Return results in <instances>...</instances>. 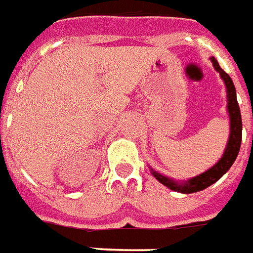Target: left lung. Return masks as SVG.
<instances>
[{"label":"left lung","mask_w":253,"mask_h":253,"mask_svg":"<svg viewBox=\"0 0 253 253\" xmlns=\"http://www.w3.org/2000/svg\"><path fill=\"white\" fill-rule=\"evenodd\" d=\"M211 61L213 64L214 69L220 73L221 79L224 80L225 86H227L228 113H229V120H231V133H229V140H228L227 148H225L223 157L211 169H208L204 173L199 174L196 177L188 180L187 183L178 184L173 180H170V178L165 177L163 174L152 170L153 176L163 185L168 187L172 191L181 192V193H193V192L203 191V189H206L213 183H216L232 167V164L236 160L237 155H239V151H240V145H242V115H240V108H239V104H237L236 89H235V85H233L231 77L220 68L219 62L214 60V57H211Z\"/></svg>","instance_id":"1"}]
</instances>
